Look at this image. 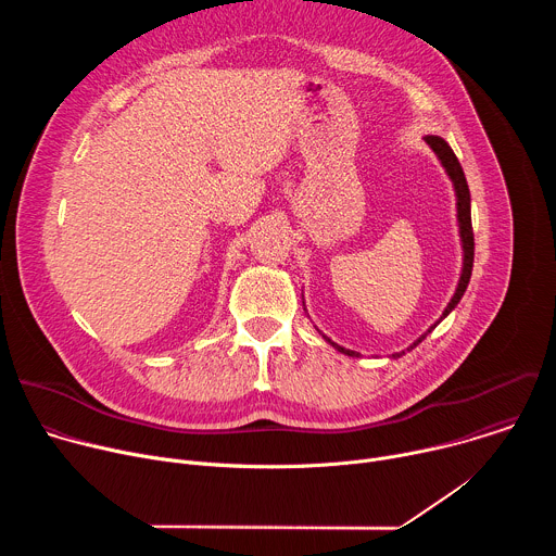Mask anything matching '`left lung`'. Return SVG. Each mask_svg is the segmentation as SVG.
<instances>
[{
    "mask_svg": "<svg viewBox=\"0 0 556 556\" xmlns=\"http://www.w3.org/2000/svg\"><path fill=\"white\" fill-rule=\"evenodd\" d=\"M425 140H427V144L435 151V155H438V161L442 163V167H444V172H446V176L451 178V182H453V189H455V198H457V226H459V240H462V251H464V260H462V275H459V281H457V288H455V294L451 296V301H448V305L444 307V312H442V316H440V321L444 319V316H448L451 314V309L459 303V299L464 296V292H466V286H468V281H470V273H472V257H475V240H472V226H470V193H468V185H466V178H464V172H462V165H459V161H457V155L453 153V149L448 147V142L444 140V138H440V136H425ZM438 321V324H440ZM438 324H433L418 341H414V345H409L407 348V352H412L418 343H422L425 339H427V334H431L433 330H435V326ZM324 339L334 348V350H339L341 354H348V356H358V352H352V350H345V348H341V345H337L332 339H328L326 334H324ZM405 352H399V354H391L393 358H401Z\"/></svg>",
    "mask_w": 556,
    "mask_h": 556,
    "instance_id": "obj_1",
    "label": "left lung"
}]
</instances>
